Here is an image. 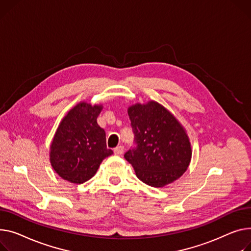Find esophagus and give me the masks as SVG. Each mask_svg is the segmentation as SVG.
Listing matches in <instances>:
<instances>
[{
  "mask_svg": "<svg viewBox=\"0 0 251 251\" xmlns=\"http://www.w3.org/2000/svg\"><path fill=\"white\" fill-rule=\"evenodd\" d=\"M114 152H115V154H117V155H121V154H123V152H124V147L123 146H117L115 149H114Z\"/></svg>",
  "mask_w": 251,
  "mask_h": 251,
  "instance_id": "1",
  "label": "esophagus"
}]
</instances>
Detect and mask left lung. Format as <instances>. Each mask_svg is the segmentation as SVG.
Instances as JSON below:
<instances>
[{"instance_id": "obj_1", "label": "left lung", "mask_w": 251, "mask_h": 251, "mask_svg": "<svg viewBox=\"0 0 251 251\" xmlns=\"http://www.w3.org/2000/svg\"><path fill=\"white\" fill-rule=\"evenodd\" d=\"M137 147L124 154L137 177L146 185L162 188L188 170L192 145L188 133L168 109L155 101L128 107Z\"/></svg>"}]
</instances>
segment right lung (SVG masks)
I'll return each mask as SVG.
<instances>
[{"mask_svg": "<svg viewBox=\"0 0 251 251\" xmlns=\"http://www.w3.org/2000/svg\"><path fill=\"white\" fill-rule=\"evenodd\" d=\"M102 104L81 101L60 121L50 144L49 160L63 179L75 185L92 178L101 162L113 154L106 133L97 123Z\"/></svg>", "mask_w": 251, "mask_h": 251, "instance_id": "obj_1", "label": "right lung"}]
</instances>
